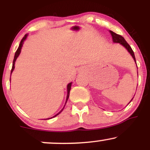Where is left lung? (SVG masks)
Here are the masks:
<instances>
[{"label":"left lung","mask_w":150,"mask_h":150,"mask_svg":"<svg viewBox=\"0 0 150 150\" xmlns=\"http://www.w3.org/2000/svg\"><path fill=\"white\" fill-rule=\"evenodd\" d=\"M109 32L111 33V36H112V39H113V42L114 43H119V44H121L122 46H123L124 47L128 50V51L129 53H130V55L132 56V57L133 58L134 61L136 63V61H135V54H134V52L133 51H132V49H131V47H130V46L129 45V44L127 43L126 41L125 40V39L123 38L122 36L119 35V34H117L115 33V32H112V31H109ZM132 100V99H131V101ZM129 102V103H130Z\"/></svg>","instance_id":"1"}]
</instances>
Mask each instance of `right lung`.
Listing matches in <instances>:
<instances>
[{
    "label": "right lung",
    "instance_id": "right-lung-1",
    "mask_svg": "<svg viewBox=\"0 0 150 150\" xmlns=\"http://www.w3.org/2000/svg\"><path fill=\"white\" fill-rule=\"evenodd\" d=\"M27 34H25V37H24L23 38H22V40H21V42H20V45H19V47H18V50H17V51H16V52H15V57H14V59H13V67H12L11 73H13V70H14V68H15V61H16V59H17V58H18V56H19V55H20V52H21V49H22V45H23L24 41H25V39H27ZM71 85H72V82H70V83L68 84V86H67V91H68V94H67V97H66V101H65V104H66L67 101H68V98H69V94H70V88H71ZM65 106H64V107H65ZM64 107L63 108V109H62L61 111H60L59 113H58L57 114H56V115H55V116H53V117H56V116H58V115L60 113H61V111H63V108H64ZM52 118H53V117H52ZM50 118H47V119H50Z\"/></svg>",
    "mask_w": 150,
    "mask_h": 150
}]
</instances>
